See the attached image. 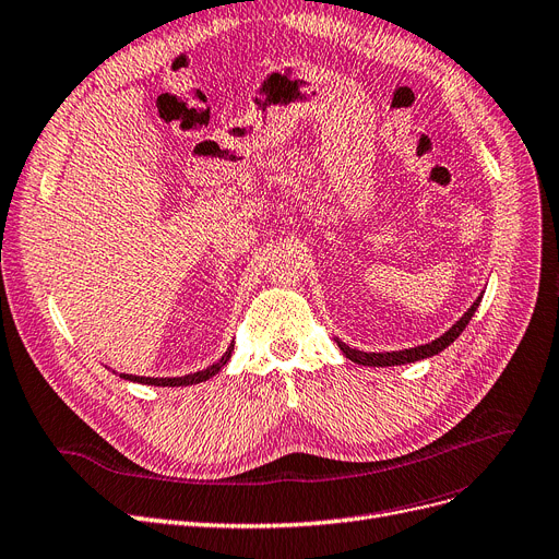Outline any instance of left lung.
<instances>
[{"label": "left lung", "mask_w": 559, "mask_h": 559, "mask_svg": "<svg viewBox=\"0 0 559 559\" xmlns=\"http://www.w3.org/2000/svg\"><path fill=\"white\" fill-rule=\"evenodd\" d=\"M479 304H481V297H477V301H474V304L467 308V313H465L456 324H453L451 329H447V332H444L440 338L430 341V343H426V345H417V347H409V349H396V353H361V349L349 347V345H345V343L338 341V338H336V345L341 347V353H343L349 361H355V364H359V366H401V364H415V361H421V359L440 355L444 347H449L453 341H456V338L465 332V326L469 324V320H472L474 311H477V308H479Z\"/></svg>", "instance_id": "left-lung-1"}]
</instances>
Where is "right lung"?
<instances>
[{"instance_id":"add662e5","label":"right lung","mask_w":559,"mask_h":559,"mask_svg":"<svg viewBox=\"0 0 559 559\" xmlns=\"http://www.w3.org/2000/svg\"><path fill=\"white\" fill-rule=\"evenodd\" d=\"M233 349H235V345L230 343V347L225 349V355H223L216 364H212L210 368H204V370H198V373L183 376V378H144V376H129V373H119V378L129 380V382H140V384H152V386H189V384L206 382L210 378H214V376L218 373V370H221L227 361H230Z\"/></svg>"}]
</instances>
